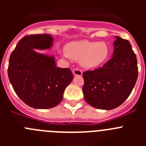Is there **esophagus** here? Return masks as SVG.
<instances>
[{"label": "esophagus", "mask_w": 146, "mask_h": 146, "mask_svg": "<svg viewBox=\"0 0 146 146\" xmlns=\"http://www.w3.org/2000/svg\"><path fill=\"white\" fill-rule=\"evenodd\" d=\"M73 74H74V76H81L82 74V72L81 69L76 68L73 70Z\"/></svg>", "instance_id": "obj_1"}]
</instances>
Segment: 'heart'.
<instances>
[{"mask_svg":"<svg viewBox=\"0 0 146 146\" xmlns=\"http://www.w3.org/2000/svg\"><path fill=\"white\" fill-rule=\"evenodd\" d=\"M66 53L71 59L80 60L82 66L93 69L106 61L110 53V47L104 42H91L82 40L69 43L66 47Z\"/></svg>","mask_w":146,"mask_h":146,"instance_id":"heart-1","label":"heart"}]
</instances>
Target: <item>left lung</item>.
Wrapping results in <instances>:
<instances>
[{
  "mask_svg": "<svg viewBox=\"0 0 146 146\" xmlns=\"http://www.w3.org/2000/svg\"><path fill=\"white\" fill-rule=\"evenodd\" d=\"M113 56L102 67L83 72L86 102L97 109L113 110L129 96L138 76L137 57L128 40L116 36Z\"/></svg>",
  "mask_w": 146,
  "mask_h": 146,
  "instance_id": "1",
  "label": "left lung"
}]
</instances>
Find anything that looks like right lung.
I'll use <instances>...</instances> for the list:
<instances>
[{
    "instance_id": "right-lung-1",
    "label": "right lung",
    "mask_w": 146,
    "mask_h": 146,
    "mask_svg": "<svg viewBox=\"0 0 146 146\" xmlns=\"http://www.w3.org/2000/svg\"><path fill=\"white\" fill-rule=\"evenodd\" d=\"M52 40L49 34L25 36L9 58L8 76L13 88L24 103L36 109L57 106L74 77L69 68L56 67L54 57L34 51L49 49Z\"/></svg>"
}]
</instances>
